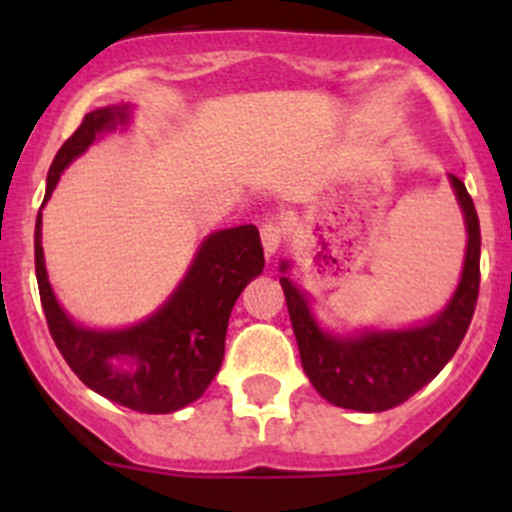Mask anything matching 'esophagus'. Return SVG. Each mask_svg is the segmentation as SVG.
Masks as SVG:
<instances>
[{"mask_svg":"<svg viewBox=\"0 0 512 512\" xmlns=\"http://www.w3.org/2000/svg\"><path fill=\"white\" fill-rule=\"evenodd\" d=\"M262 247H265V255L272 257L277 250H280L282 240H285V227L280 223H265L260 227Z\"/></svg>","mask_w":512,"mask_h":512,"instance_id":"34e87169","label":"esophagus"}]
</instances>
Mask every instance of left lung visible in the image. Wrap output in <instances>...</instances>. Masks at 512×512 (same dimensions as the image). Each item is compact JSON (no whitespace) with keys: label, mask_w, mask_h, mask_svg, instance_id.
Segmentation results:
<instances>
[{"label":"left lung","mask_w":512,"mask_h":512,"mask_svg":"<svg viewBox=\"0 0 512 512\" xmlns=\"http://www.w3.org/2000/svg\"><path fill=\"white\" fill-rule=\"evenodd\" d=\"M448 180L466 220V260L453 297L428 322L406 329H361L347 337L332 334L314 319L307 294L289 277H280L304 374L329 404L364 414L394 409L436 379L461 347L478 302L480 225L463 180L456 175ZM280 270L287 272L289 262H282Z\"/></svg>","instance_id":"1"}]
</instances>
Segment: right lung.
Returning a JSON list of instances; mask_svg holds the SVG:
<instances>
[{
    "label": "right lung",
    "mask_w": 512,
    "mask_h": 512,
    "mask_svg": "<svg viewBox=\"0 0 512 512\" xmlns=\"http://www.w3.org/2000/svg\"><path fill=\"white\" fill-rule=\"evenodd\" d=\"M128 121V103L86 113L51 163L44 205L71 160L89 151L98 136ZM34 265L51 339L71 371L113 404L141 414H170L200 399L220 371L227 319L247 282L265 267V252L255 225L213 232L200 242L173 294L151 317L126 329L81 327L56 302L41 247V210L34 230Z\"/></svg>",
    "instance_id": "right-lung-1"
}]
</instances>
